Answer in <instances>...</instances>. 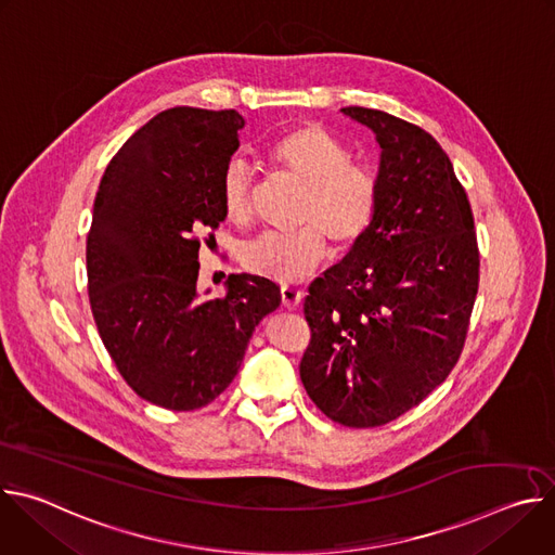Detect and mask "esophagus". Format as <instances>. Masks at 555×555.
<instances>
[{"instance_id": "34e87169", "label": "esophagus", "mask_w": 555, "mask_h": 555, "mask_svg": "<svg viewBox=\"0 0 555 555\" xmlns=\"http://www.w3.org/2000/svg\"><path fill=\"white\" fill-rule=\"evenodd\" d=\"M300 298H302V292L294 285H283L281 287V300H283V307L287 309H296L300 305Z\"/></svg>"}]
</instances>
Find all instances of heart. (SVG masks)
<instances>
[{
	"instance_id": "b5f03b06",
	"label": "heart",
	"mask_w": 555,
	"mask_h": 555,
	"mask_svg": "<svg viewBox=\"0 0 555 555\" xmlns=\"http://www.w3.org/2000/svg\"><path fill=\"white\" fill-rule=\"evenodd\" d=\"M270 167L302 186L296 232L263 234L242 253L255 276L294 285L305 281L327 255L353 250L369 234L379 204V184L371 169L351 163L349 149L325 127L305 122L272 140L266 149ZM221 212L232 225L253 219L248 171L232 163L221 178Z\"/></svg>"
}]
</instances>
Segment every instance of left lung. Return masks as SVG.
<instances>
[{"mask_svg": "<svg viewBox=\"0 0 555 555\" xmlns=\"http://www.w3.org/2000/svg\"><path fill=\"white\" fill-rule=\"evenodd\" d=\"M379 153V204L364 240L309 285L300 379L332 422L398 420L456 364L479 289V246L465 189L422 127L343 107Z\"/></svg>", "mask_w": 555, "mask_h": 555, "instance_id": "left-lung-1", "label": "left lung"}]
</instances>
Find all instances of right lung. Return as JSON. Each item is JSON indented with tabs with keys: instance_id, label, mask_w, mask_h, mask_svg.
I'll list each match as a JSON object with an SVG mask.
<instances>
[{
	"instance_id": "obj_1",
	"label": "right lung",
	"mask_w": 555,
	"mask_h": 555,
	"mask_svg": "<svg viewBox=\"0 0 555 555\" xmlns=\"http://www.w3.org/2000/svg\"><path fill=\"white\" fill-rule=\"evenodd\" d=\"M234 109L173 107L112 157L88 234V292L101 340L142 400L210 404L240 371L255 327L281 305L276 283L230 274L199 300L202 234L225 219L221 178L240 149Z\"/></svg>"
}]
</instances>
